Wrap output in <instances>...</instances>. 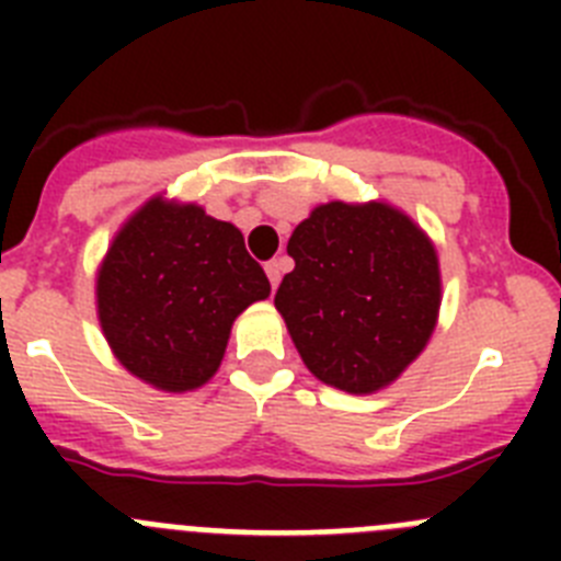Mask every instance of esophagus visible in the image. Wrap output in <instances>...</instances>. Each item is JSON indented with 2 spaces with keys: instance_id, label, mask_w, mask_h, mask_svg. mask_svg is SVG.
Listing matches in <instances>:
<instances>
[{
  "instance_id": "1",
  "label": "esophagus",
  "mask_w": 561,
  "mask_h": 561,
  "mask_svg": "<svg viewBox=\"0 0 561 561\" xmlns=\"http://www.w3.org/2000/svg\"><path fill=\"white\" fill-rule=\"evenodd\" d=\"M266 275H270V284L272 289H277V284H280V277H284V266H280V261H266Z\"/></svg>"
}]
</instances>
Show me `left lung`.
Returning <instances> with one entry per match:
<instances>
[{
  "instance_id": "obj_1",
  "label": "left lung",
  "mask_w": 561,
  "mask_h": 561,
  "mask_svg": "<svg viewBox=\"0 0 561 561\" xmlns=\"http://www.w3.org/2000/svg\"><path fill=\"white\" fill-rule=\"evenodd\" d=\"M295 270L275 309L306 368L345 393L388 388L433 336L440 306L435 247L385 202H329L295 227Z\"/></svg>"
}]
</instances>
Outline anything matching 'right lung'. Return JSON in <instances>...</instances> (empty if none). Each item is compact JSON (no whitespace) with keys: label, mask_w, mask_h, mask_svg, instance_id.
Masks as SVG:
<instances>
[{"label":"right lung","mask_w":561,"mask_h":561,"mask_svg":"<svg viewBox=\"0 0 561 561\" xmlns=\"http://www.w3.org/2000/svg\"><path fill=\"white\" fill-rule=\"evenodd\" d=\"M98 320L123 368L165 393L202 388L232 320L270 280L230 221L160 196L121 227L98 270Z\"/></svg>","instance_id":"add662e5"}]
</instances>
